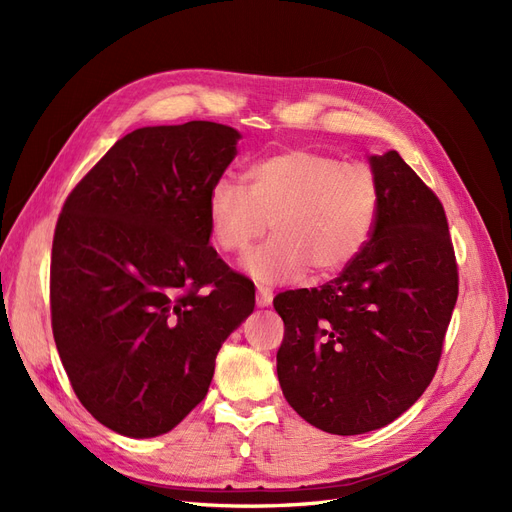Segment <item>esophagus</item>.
<instances>
[{
    "instance_id": "esophagus-1",
    "label": "esophagus",
    "mask_w": 512,
    "mask_h": 512,
    "mask_svg": "<svg viewBox=\"0 0 512 512\" xmlns=\"http://www.w3.org/2000/svg\"><path fill=\"white\" fill-rule=\"evenodd\" d=\"M273 301V290L267 286H258L256 288V305L258 307H269Z\"/></svg>"
}]
</instances>
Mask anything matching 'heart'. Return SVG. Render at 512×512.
I'll use <instances>...</instances> for the list:
<instances>
[{"mask_svg": "<svg viewBox=\"0 0 512 512\" xmlns=\"http://www.w3.org/2000/svg\"><path fill=\"white\" fill-rule=\"evenodd\" d=\"M378 175L363 162L294 147L260 158L247 170V188L230 177L211 185V239L241 256L269 228L271 241L247 258L258 282L286 284L312 267L316 275L346 269L367 247L380 215Z\"/></svg>", "mask_w": 512, "mask_h": 512, "instance_id": "obj_1", "label": "heart"}]
</instances>
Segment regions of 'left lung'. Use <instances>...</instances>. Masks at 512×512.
Instances as JSON below:
<instances>
[{"label": "left lung", "mask_w": 512, "mask_h": 512, "mask_svg": "<svg viewBox=\"0 0 512 512\" xmlns=\"http://www.w3.org/2000/svg\"><path fill=\"white\" fill-rule=\"evenodd\" d=\"M380 215L361 256L320 288L280 292L277 378L309 425L356 436L393 423L436 376L459 271L446 213L397 151L369 158Z\"/></svg>", "instance_id": "left-lung-1"}]
</instances>
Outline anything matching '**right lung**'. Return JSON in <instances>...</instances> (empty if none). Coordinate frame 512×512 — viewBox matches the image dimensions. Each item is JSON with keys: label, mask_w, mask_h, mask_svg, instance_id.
Masks as SVG:
<instances>
[{"label": "right lung", "mask_w": 512, "mask_h": 512, "mask_svg": "<svg viewBox=\"0 0 512 512\" xmlns=\"http://www.w3.org/2000/svg\"><path fill=\"white\" fill-rule=\"evenodd\" d=\"M239 132L213 121L123 136L74 185L51 252V324L81 404L153 438L205 399L254 284L209 245L207 198Z\"/></svg>", "instance_id": "obj_1"}]
</instances>
